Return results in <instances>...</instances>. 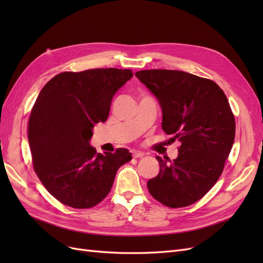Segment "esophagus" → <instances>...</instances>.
<instances>
[{"label":"esophagus","mask_w":263,"mask_h":263,"mask_svg":"<svg viewBox=\"0 0 263 263\" xmlns=\"http://www.w3.org/2000/svg\"><path fill=\"white\" fill-rule=\"evenodd\" d=\"M144 156H145V154L141 153V151H137V150L133 151V157L134 158H142Z\"/></svg>","instance_id":"obj_1"}]
</instances>
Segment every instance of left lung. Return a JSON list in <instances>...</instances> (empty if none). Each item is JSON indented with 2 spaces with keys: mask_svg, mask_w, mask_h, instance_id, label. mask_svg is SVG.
Here are the masks:
<instances>
[{
  "mask_svg": "<svg viewBox=\"0 0 263 263\" xmlns=\"http://www.w3.org/2000/svg\"><path fill=\"white\" fill-rule=\"evenodd\" d=\"M135 76L158 100L164 133L181 144L173 161L156 157L160 171L147 182L149 193L169 208L189 206L217 182L232 150L236 125L228 100L214 81L184 71Z\"/></svg>",
  "mask_w": 263,
  "mask_h": 263,
  "instance_id": "1",
  "label": "left lung"
}]
</instances>
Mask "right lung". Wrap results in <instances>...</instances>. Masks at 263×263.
<instances>
[{
    "label": "right lung",
    "instance_id": "right-lung-1",
    "mask_svg": "<svg viewBox=\"0 0 263 263\" xmlns=\"http://www.w3.org/2000/svg\"><path fill=\"white\" fill-rule=\"evenodd\" d=\"M133 78L128 69L62 72L46 83L31 109L28 141L34 169L62 204L90 209L113 186L118 168L132 160L125 148L98 154L93 127L104 123L115 93Z\"/></svg>",
    "mask_w": 263,
    "mask_h": 263
}]
</instances>
